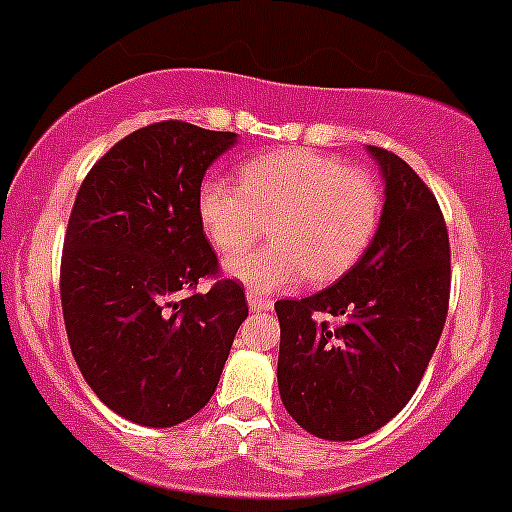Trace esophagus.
<instances>
[{"mask_svg": "<svg viewBox=\"0 0 512 512\" xmlns=\"http://www.w3.org/2000/svg\"><path fill=\"white\" fill-rule=\"evenodd\" d=\"M246 299H248V307H251V312H266V309H271V299L261 297V294L248 292Z\"/></svg>", "mask_w": 512, "mask_h": 512, "instance_id": "1", "label": "esophagus"}]
</instances>
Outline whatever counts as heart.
I'll return each instance as SVG.
<instances>
[{"label":"heart","instance_id":"obj_1","mask_svg":"<svg viewBox=\"0 0 512 512\" xmlns=\"http://www.w3.org/2000/svg\"><path fill=\"white\" fill-rule=\"evenodd\" d=\"M238 182L208 177L198 218L223 256L272 228L264 249L228 261V274L256 292L294 287L307 276L330 284L365 256L383 218V190L368 170L314 149H279L241 164Z\"/></svg>","mask_w":512,"mask_h":512}]
</instances>
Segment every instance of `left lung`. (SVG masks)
Returning a JSON list of instances; mask_svg holds the SVG:
<instances>
[{"instance_id": "1", "label": "left lung", "mask_w": 512, "mask_h": 512, "mask_svg": "<svg viewBox=\"0 0 512 512\" xmlns=\"http://www.w3.org/2000/svg\"><path fill=\"white\" fill-rule=\"evenodd\" d=\"M368 152L386 182L370 248L332 287L274 304L284 409L330 442L373 434L409 403L449 309V233L434 192L398 154ZM320 313L341 322L330 326Z\"/></svg>"}]
</instances>
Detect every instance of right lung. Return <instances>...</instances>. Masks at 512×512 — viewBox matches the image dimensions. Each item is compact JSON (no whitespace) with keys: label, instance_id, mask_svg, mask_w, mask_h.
<instances>
[{"label":"right lung","instance_id":"right-lung-1","mask_svg":"<svg viewBox=\"0 0 512 512\" xmlns=\"http://www.w3.org/2000/svg\"><path fill=\"white\" fill-rule=\"evenodd\" d=\"M233 144V131L157 121L114 144L75 195L60 261L65 332L93 393L134 424L198 414L248 317L238 281L195 292L220 274L198 190Z\"/></svg>","mask_w":512,"mask_h":512}]
</instances>
